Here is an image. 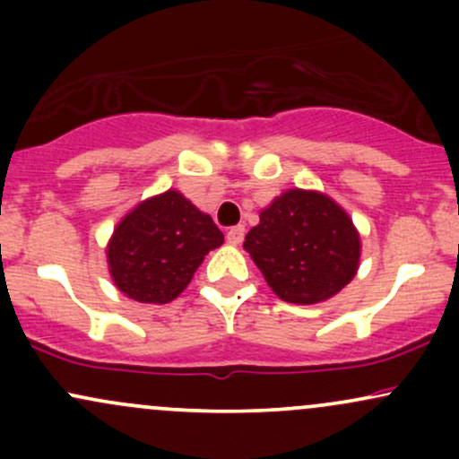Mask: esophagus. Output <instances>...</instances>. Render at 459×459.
<instances>
[{
  "label": "esophagus",
  "instance_id": "1",
  "mask_svg": "<svg viewBox=\"0 0 459 459\" xmlns=\"http://www.w3.org/2000/svg\"><path fill=\"white\" fill-rule=\"evenodd\" d=\"M244 235H246V226L237 224V226H230L229 233H226V239H229L230 244H241V241H244Z\"/></svg>",
  "mask_w": 459,
  "mask_h": 459
}]
</instances>
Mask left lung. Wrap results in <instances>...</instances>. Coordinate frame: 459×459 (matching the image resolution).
Masks as SVG:
<instances>
[{"mask_svg": "<svg viewBox=\"0 0 459 459\" xmlns=\"http://www.w3.org/2000/svg\"><path fill=\"white\" fill-rule=\"evenodd\" d=\"M244 247L284 302L317 304L356 276L360 237L350 215L317 192L289 189L261 212Z\"/></svg>", "mask_w": 459, "mask_h": 459, "instance_id": "left-lung-1", "label": "left lung"}]
</instances>
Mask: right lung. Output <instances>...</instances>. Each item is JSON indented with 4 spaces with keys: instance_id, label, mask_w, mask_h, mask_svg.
Listing matches in <instances>:
<instances>
[{
    "instance_id": "right-lung-1",
    "label": "right lung",
    "mask_w": 459,
    "mask_h": 459,
    "mask_svg": "<svg viewBox=\"0 0 459 459\" xmlns=\"http://www.w3.org/2000/svg\"><path fill=\"white\" fill-rule=\"evenodd\" d=\"M224 235L212 215L168 189L144 200L116 226L108 246L114 284L135 302H172Z\"/></svg>"
}]
</instances>
